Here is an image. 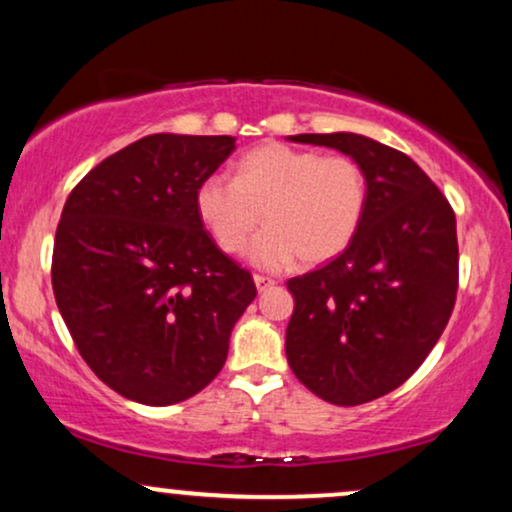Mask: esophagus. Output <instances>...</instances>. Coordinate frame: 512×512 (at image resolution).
Wrapping results in <instances>:
<instances>
[{"mask_svg":"<svg viewBox=\"0 0 512 512\" xmlns=\"http://www.w3.org/2000/svg\"><path fill=\"white\" fill-rule=\"evenodd\" d=\"M276 284L274 279H269V276H262V274H255V286H257V291H267V289H272V286Z\"/></svg>","mask_w":512,"mask_h":512,"instance_id":"34e87169","label":"esophagus"}]
</instances>
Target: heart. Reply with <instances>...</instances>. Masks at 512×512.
<instances>
[{
    "label": "heart",
    "instance_id": "b5f03b06",
    "mask_svg": "<svg viewBox=\"0 0 512 512\" xmlns=\"http://www.w3.org/2000/svg\"><path fill=\"white\" fill-rule=\"evenodd\" d=\"M197 214L216 245L240 255L262 219L269 223L250 248L267 269L325 264L349 248L368 204V178L346 154L267 142L236 163V178L209 175L197 187Z\"/></svg>",
    "mask_w": 512,
    "mask_h": 512
}]
</instances>
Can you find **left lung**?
I'll return each instance as SVG.
<instances>
[{"mask_svg": "<svg viewBox=\"0 0 512 512\" xmlns=\"http://www.w3.org/2000/svg\"><path fill=\"white\" fill-rule=\"evenodd\" d=\"M356 158L368 204L342 255L286 281V358L317 397L356 407L397 390L426 361L457 298L455 211L402 151L351 132L298 134Z\"/></svg>", "mask_w": 512, "mask_h": 512, "instance_id": "left-lung-1", "label": "left lung"}]
</instances>
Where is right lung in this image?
Returning <instances> with one entry per match:
<instances>
[{
	"mask_svg": "<svg viewBox=\"0 0 512 512\" xmlns=\"http://www.w3.org/2000/svg\"><path fill=\"white\" fill-rule=\"evenodd\" d=\"M233 149V137L149 134L67 197L52 291L81 358L117 395L166 407L226 363L257 289L209 236L195 197Z\"/></svg>",
	"mask_w": 512,
	"mask_h": 512,
	"instance_id": "1",
	"label": "right lung"
}]
</instances>
